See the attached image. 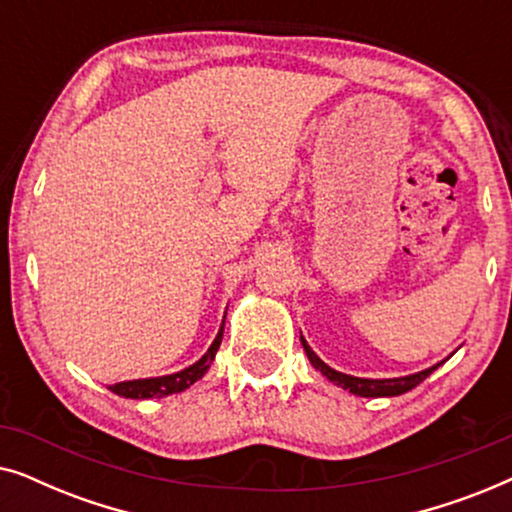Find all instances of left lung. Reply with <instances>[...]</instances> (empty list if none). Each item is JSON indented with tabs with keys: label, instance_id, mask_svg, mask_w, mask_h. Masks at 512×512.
<instances>
[{
	"label": "left lung",
	"instance_id": "left-lung-1",
	"mask_svg": "<svg viewBox=\"0 0 512 512\" xmlns=\"http://www.w3.org/2000/svg\"><path fill=\"white\" fill-rule=\"evenodd\" d=\"M300 342H303V349H305L307 359H310L312 366L317 368L319 373L326 377V380H331L333 384H338V387L347 389L349 394H354V396H363V398L401 396V394H405V391L415 389L419 382H424L426 377H429V375L433 373V370H436V368L440 366V363H445V361H440V363H436V366H431V368H426V370H419V373H412V375H403V377H384V380H370V377H354V375L340 373V370L331 368V366H328V363L321 361L319 356L312 352V347L307 345L303 335H300ZM450 356H452V354H450ZM450 356H447V359H450Z\"/></svg>",
	"mask_w": 512,
	"mask_h": 512
}]
</instances>
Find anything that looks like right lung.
<instances>
[{
  "label": "right lung",
  "mask_w": 512,
  "mask_h": 512,
  "mask_svg": "<svg viewBox=\"0 0 512 512\" xmlns=\"http://www.w3.org/2000/svg\"><path fill=\"white\" fill-rule=\"evenodd\" d=\"M223 326H226V317H223L221 328H219V333H216L212 345H209L207 352L202 354L200 359L193 363V366H188V368L179 370V373H172V375L116 382V384H111L109 389L114 391L116 396H123V398H163V396H170V394H179V391H186L193 382H198L200 377L207 373L209 366H212L214 356H216V352H219L221 338H223Z\"/></svg>",
  "instance_id": "obj_1"
}]
</instances>
